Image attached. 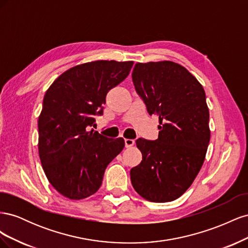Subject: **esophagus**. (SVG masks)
<instances>
[{
    "instance_id": "1",
    "label": "esophagus",
    "mask_w": 248,
    "mask_h": 248,
    "mask_svg": "<svg viewBox=\"0 0 248 248\" xmlns=\"http://www.w3.org/2000/svg\"><path fill=\"white\" fill-rule=\"evenodd\" d=\"M134 145V140L130 139H125V147L126 148H130Z\"/></svg>"
}]
</instances>
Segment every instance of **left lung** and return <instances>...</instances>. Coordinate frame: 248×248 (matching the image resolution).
I'll list each match as a JSON object with an SVG mask.
<instances>
[{"label": "left lung", "mask_w": 248, "mask_h": 248, "mask_svg": "<svg viewBox=\"0 0 248 248\" xmlns=\"http://www.w3.org/2000/svg\"><path fill=\"white\" fill-rule=\"evenodd\" d=\"M137 93L149 115L159 119L158 139H138L141 162L130 170L133 188L155 202H171L189 188L210 141L204 88L183 66L170 61L137 63Z\"/></svg>", "instance_id": "1"}]
</instances>
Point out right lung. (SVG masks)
<instances>
[{"label": "right lung", "instance_id": "add662e5", "mask_svg": "<svg viewBox=\"0 0 248 248\" xmlns=\"http://www.w3.org/2000/svg\"><path fill=\"white\" fill-rule=\"evenodd\" d=\"M132 61H95L74 66L48 88L38 119V151L49 183L62 196L82 200L100 188L108 163L122 151V138L90 127L103 114L110 89L130 72Z\"/></svg>", "mask_w": 248, "mask_h": 248}]
</instances>
